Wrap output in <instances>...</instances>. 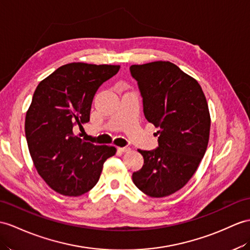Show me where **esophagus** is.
<instances>
[{"instance_id":"esophagus-1","label":"esophagus","mask_w":250,"mask_h":250,"mask_svg":"<svg viewBox=\"0 0 250 250\" xmlns=\"http://www.w3.org/2000/svg\"><path fill=\"white\" fill-rule=\"evenodd\" d=\"M121 151H123V153H128V151H130V147H128V146H125V147H120L119 148Z\"/></svg>"}]
</instances>
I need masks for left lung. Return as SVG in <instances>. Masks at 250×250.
<instances>
[{
    "instance_id": "obj_1",
    "label": "left lung",
    "mask_w": 250,
    "mask_h": 250,
    "mask_svg": "<svg viewBox=\"0 0 250 250\" xmlns=\"http://www.w3.org/2000/svg\"><path fill=\"white\" fill-rule=\"evenodd\" d=\"M130 73L146 120L159 128V147L138 149L144 164L132 181L150 197L172 195L193 177L205 156L211 125L208 103L196 79L169 62L132 64Z\"/></svg>"
}]
</instances>
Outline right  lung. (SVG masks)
Here are the masks:
<instances>
[{
	"label": "right lung",
	"mask_w": 250,
	"mask_h": 250,
	"mask_svg": "<svg viewBox=\"0 0 250 250\" xmlns=\"http://www.w3.org/2000/svg\"><path fill=\"white\" fill-rule=\"evenodd\" d=\"M119 70L120 65L72 62L36 88L25 117L26 141L38 174L55 192L87 193L99 181L103 164L117 153L114 146L84 141L74 127L88 123L97 89Z\"/></svg>",
	"instance_id": "obj_1"
}]
</instances>
